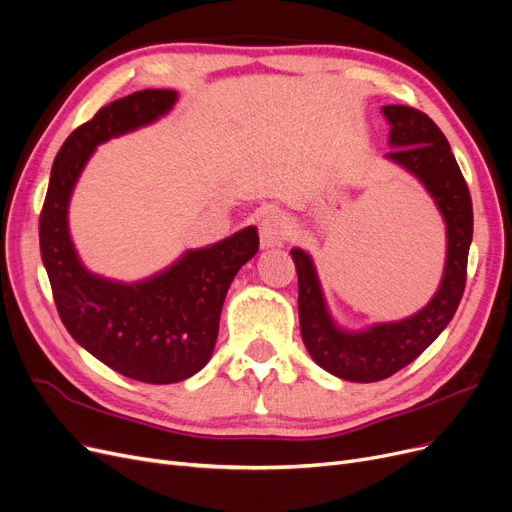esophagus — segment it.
Here are the masks:
<instances>
[{
    "mask_svg": "<svg viewBox=\"0 0 512 512\" xmlns=\"http://www.w3.org/2000/svg\"><path fill=\"white\" fill-rule=\"evenodd\" d=\"M259 228L263 247H278V244L291 236V219L280 209H270L263 213Z\"/></svg>",
    "mask_w": 512,
    "mask_h": 512,
    "instance_id": "34e87169",
    "label": "esophagus"
}]
</instances>
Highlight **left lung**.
<instances>
[{
    "mask_svg": "<svg viewBox=\"0 0 512 512\" xmlns=\"http://www.w3.org/2000/svg\"><path fill=\"white\" fill-rule=\"evenodd\" d=\"M383 115L391 125L387 159L402 165L425 184L448 228V257L435 297L418 314L347 332L332 322L311 257L293 249L299 278L301 337L314 362L339 379L376 383L389 379L425 351L454 318L466 284V261L473 240V203L452 148L431 117L418 108L389 104Z\"/></svg>",
    "mask_w": 512,
    "mask_h": 512,
    "instance_id": "8db88e82",
    "label": "left lung"
}]
</instances>
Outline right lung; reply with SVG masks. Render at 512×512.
<instances>
[{
	"label": "right lung",
	"mask_w": 512,
	"mask_h": 512,
	"mask_svg": "<svg viewBox=\"0 0 512 512\" xmlns=\"http://www.w3.org/2000/svg\"><path fill=\"white\" fill-rule=\"evenodd\" d=\"M173 90H142L102 106L60 146L39 215V249L54 303L71 337L133 381L169 385L201 370L213 353L228 288L259 249L255 228L188 251L165 272L121 284L87 272L69 236V198L98 144L165 115Z\"/></svg>",
	"instance_id": "1"
}]
</instances>
